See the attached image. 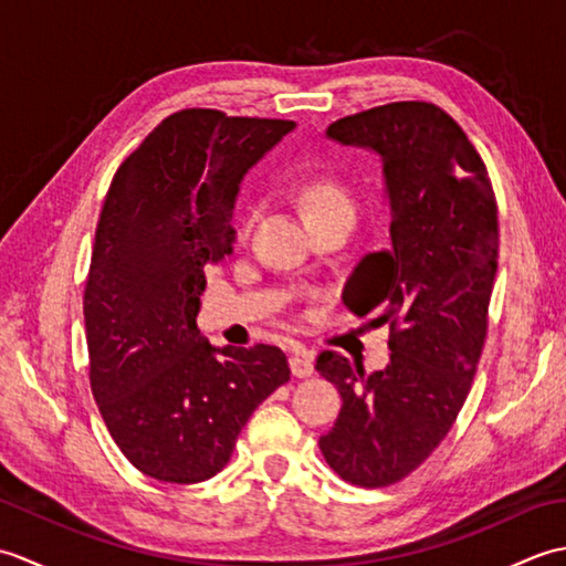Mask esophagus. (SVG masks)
<instances>
[{"mask_svg":"<svg viewBox=\"0 0 566 566\" xmlns=\"http://www.w3.org/2000/svg\"><path fill=\"white\" fill-rule=\"evenodd\" d=\"M290 367H292V375L298 377V379L311 377V375H314V357H311L306 350L294 353L290 357Z\"/></svg>","mask_w":566,"mask_h":566,"instance_id":"obj_1","label":"esophagus"}]
</instances>
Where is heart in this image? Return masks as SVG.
<instances>
[{
    "label": "heart",
    "mask_w": 566,
    "mask_h": 566,
    "mask_svg": "<svg viewBox=\"0 0 566 566\" xmlns=\"http://www.w3.org/2000/svg\"><path fill=\"white\" fill-rule=\"evenodd\" d=\"M302 203H304L306 219H311V216L328 213V211H338V209L355 211V201L350 197V191H347L338 179L333 177H314L308 179V182H304Z\"/></svg>",
    "instance_id": "obj_1"
}]
</instances>
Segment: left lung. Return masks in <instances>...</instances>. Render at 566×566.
Returning <instances> with one entry per match:
<instances>
[{"label":"left lung","instance_id":"1","mask_svg":"<svg viewBox=\"0 0 566 566\" xmlns=\"http://www.w3.org/2000/svg\"><path fill=\"white\" fill-rule=\"evenodd\" d=\"M326 136L379 155L391 248L367 252L345 306L389 323V365L367 375L338 353L316 369L343 396L318 440L345 482L389 486L428 460L472 387L499 268V213L486 167L440 106L394 102L338 118Z\"/></svg>","mask_w":566,"mask_h":566}]
</instances>
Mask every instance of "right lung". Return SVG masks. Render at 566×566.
<instances>
[{
	"instance_id": "1",
	"label": "right lung",
	"mask_w": 566,
	"mask_h": 566,
	"mask_svg": "<svg viewBox=\"0 0 566 566\" xmlns=\"http://www.w3.org/2000/svg\"><path fill=\"white\" fill-rule=\"evenodd\" d=\"M294 122L182 109L118 167L84 286L94 401L126 460L199 484L290 381L274 345L213 347L197 328L207 270L231 255L240 182Z\"/></svg>"
}]
</instances>
